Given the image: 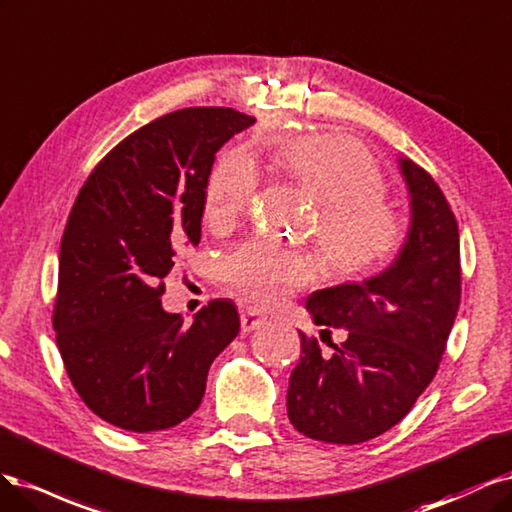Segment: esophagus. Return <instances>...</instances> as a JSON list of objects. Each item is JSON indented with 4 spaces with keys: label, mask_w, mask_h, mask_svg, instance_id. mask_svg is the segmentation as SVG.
I'll list each match as a JSON object with an SVG mask.
<instances>
[{
    "label": "esophagus",
    "mask_w": 512,
    "mask_h": 512,
    "mask_svg": "<svg viewBox=\"0 0 512 512\" xmlns=\"http://www.w3.org/2000/svg\"><path fill=\"white\" fill-rule=\"evenodd\" d=\"M240 325H242V332L249 334L253 329H259L261 325H266V317H261L257 310H244L240 315Z\"/></svg>",
    "instance_id": "34e87169"
}]
</instances>
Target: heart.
Masks as SVG:
<instances>
[{
  "label": "heart",
  "mask_w": 512,
  "mask_h": 512,
  "mask_svg": "<svg viewBox=\"0 0 512 512\" xmlns=\"http://www.w3.org/2000/svg\"><path fill=\"white\" fill-rule=\"evenodd\" d=\"M276 159L321 202L317 240L336 272L364 274L398 253L406 227L383 200V172L364 144L338 134L304 136L280 146ZM257 183L249 157H223L206 183V217L217 225L236 221L251 206ZM223 274L246 300L274 308L295 289L315 283L317 263L270 242H246L225 259Z\"/></svg>",
  "instance_id": "1"
}]
</instances>
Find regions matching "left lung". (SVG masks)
I'll return each instance as SVG.
<instances>
[{
	"mask_svg": "<svg viewBox=\"0 0 512 512\" xmlns=\"http://www.w3.org/2000/svg\"><path fill=\"white\" fill-rule=\"evenodd\" d=\"M398 166L410 200L400 253L381 274L306 300L317 325L346 329L340 346L329 344L332 355L300 332L287 415L312 440L359 444L391 430L432 383L447 349L461 295L457 221L430 174L406 157Z\"/></svg>",
	"mask_w": 512,
	"mask_h": 512,
	"instance_id": "left-lung-1",
	"label": "left lung"
}]
</instances>
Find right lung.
I'll list each match as a JSON object with an SVG mask.
<instances>
[{
    "instance_id": "right-lung-1",
    "label": "right lung",
    "mask_w": 512,
    "mask_h": 512,
    "mask_svg": "<svg viewBox=\"0 0 512 512\" xmlns=\"http://www.w3.org/2000/svg\"><path fill=\"white\" fill-rule=\"evenodd\" d=\"M253 117L185 108L140 127L82 185L59 251L53 327L78 395L127 432L168 430L191 417L210 364L240 332L232 300L185 325L161 283L202 238L206 183L219 148Z\"/></svg>"
}]
</instances>
